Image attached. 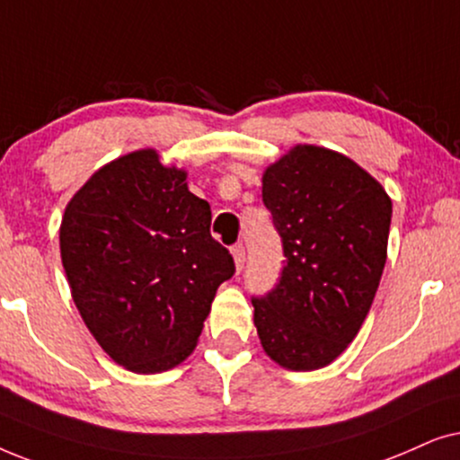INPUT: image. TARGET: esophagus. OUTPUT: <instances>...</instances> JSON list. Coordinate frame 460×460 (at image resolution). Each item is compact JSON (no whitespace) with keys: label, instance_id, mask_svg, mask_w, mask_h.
I'll use <instances>...</instances> for the list:
<instances>
[{"label":"esophagus","instance_id":"34e87169","mask_svg":"<svg viewBox=\"0 0 460 460\" xmlns=\"http://www.w3.org/2000/svg\"><path fill=\"white\" fill-rule=\"evenodd\" d=\"M231 254H234V262H235V269L237 271H242L243 262H246V248L242 246V243H235L234 248H231Z\"/></svg>","mask_w":460,"mask_h":460}]
</instances>
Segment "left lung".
<instances>
[{"mask_svg": "<svg viewBox=\"0 0 460 460\" xmlns=\"http://www.w3.org/2000/svg\"><path fill=\"white\" fill-rule=\"evenodd\" d=\"M262 201L286 265L279 284L252 298L256 332L281 368L320 370L358 336L375 301L391 198L351 157L294 145L262 172Z\"/></svg>", "mask_w": 460, "mask_h": 460, "instance_id": "obj_1", "label": "left lung"}]
</instances>
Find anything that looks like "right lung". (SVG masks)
I'll return each instance as SVG.
<instances>
[{"label":"right lung","mask_w":460,"mask_h":460,"mask_svg":"<svg viewBox=\"0 0 460 460\" xmlns=\"http://www.w3.org/2000/svg\"><path fill=\"white\" fill-rule=\"evenodd\" d=\"M210 206L187 170L138 149L98 168L60 223L73 303L115 364L155 375L185 362L218 286L235 271L210 235Z\"/></svg>","instance_id":"add662e5"}]
</instances>
